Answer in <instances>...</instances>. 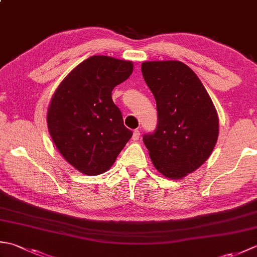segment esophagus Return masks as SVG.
Returning <instances> with one entry per match:
<instances>
[{"mask_svg":"<svg viewBox=\"0 0 257 257\" xmlns=\"http://www.w3.org/2000/svg\"><path fill=\"white\" fill-rule=\"evenodd\" d=\"M139 138H140V132H139V130H135L134 134H133V140L137 141Z\"/></svg>","mask_w":257,"mask_h":257,"instance_id":"34e87169","label":"esophagus"}]
</instances>
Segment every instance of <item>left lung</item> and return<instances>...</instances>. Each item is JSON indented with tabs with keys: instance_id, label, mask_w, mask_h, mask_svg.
Masks as SVG:
<instances>
[{
	"instance_id": "left-lung-1",
	"label": "left lung",
	"mask_w": 257,
	"mask_h": 257,
	"mask_svg": "<svg viewBox=\"0 0 257 257\" xmlns=\"http://www.w3.org/2000/svg\"><path fill=\"white\" fill-rule=\"evenodd\" d=\"M141 72L158 110L157 129L144 136V143L162 176L182 179L214 149L219 137L214 103L198 76L181 62H144Z\"/></svg>"
}]
</instances>
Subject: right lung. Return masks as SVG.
I'll list each match as a JSON object with an SVG mask.
<instances>
[{"instance_id":"right-lung-1","label":"right lung","mask_w":257,"mask_h":257,"mask_svg":"<svg viewBox=\"0 0 257 257\" xmlns=\"http://www.w3.org/2000/svg\"><path fill=\"white\" fill-rule=\"evenodd\" d=\"M134 63L91 56L77 65L54 92L47 109L53 143L86 176L106 172L132 138L111 91L133 74Z\"/></svg>"}]
</instances>
